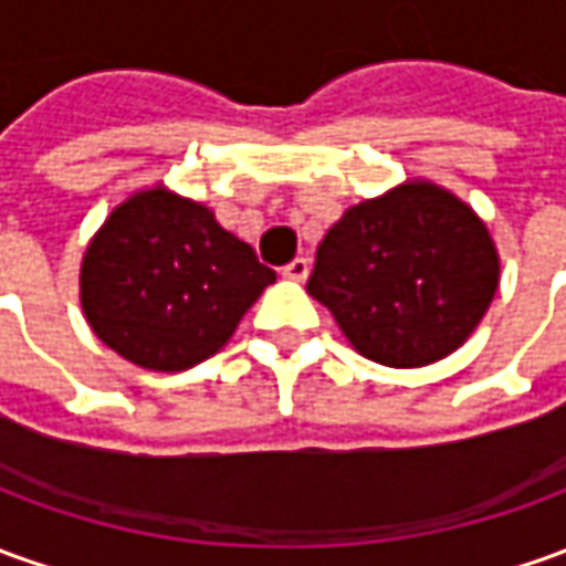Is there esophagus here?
<instances>
[{"label": "esophagus", "instance_id": "34e87169", "mask_svg": "<svg viewBox=\"0 0 566 566\" xmlns=\"http://www.w3.org/2000/svg\"><path fill=\"white\" fill-rule=\"evenodd\" d=\"M307 271H311V261L307 259H292L286 268H283V276H290V280H307Z\"/></svg>", "mask_w": 566, "mask_h": 566}]
</instances>
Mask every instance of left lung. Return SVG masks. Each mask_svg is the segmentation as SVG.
<instances>
[{
	"instance_id": "1",
	"label": "left lung",
	"mask_w": 566,
	"mask_h": 566,
	"mask_svg": "<svg viewBox=\"0 0 566 566\" xmlns=\"http://www.w3.org/2000/svg\"><path fill=\"white\" fill-rule=\"evenodd\" d=\"M499 286L486 224L450 190L407 181L350 206L317 245L307 292L381 366H428L484 321Z\"/></svg>"
}]
</instances>
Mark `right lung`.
<instances>
[{
  "instance_id": "obj_1",
  "label": "right lung",
  "mask_w": 566,
  "mask_h": 566,
  "mask_svg": "<svg viewBox=\"0 0 566 566\" xmlns=\"http://www.w3.org/2000/svg\"><path fill=\"white\" fill-rule=\"evenodd\" d=\"M276 274L202 202L150 187L119 202L85 249L80 298L128 364L181 373L228 338Z\"/></svg>"
}]
</instances>
